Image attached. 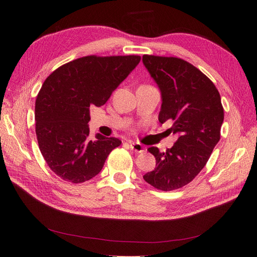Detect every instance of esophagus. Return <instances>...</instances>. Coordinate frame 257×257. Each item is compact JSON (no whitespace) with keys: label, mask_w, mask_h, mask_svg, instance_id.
Masks as SVG:
<instances>
[{"label":"esophagus","mask_w":257,"mask_h":257,"mask_svg":"<svg viewBox=\"0 0 257 257\" xmlns=\"http://www.w3.org/2000/svg\"><path fill=\"white\" fill-rule=\"evenodd\" d=\"M128 144H130V148H131V149L133 150V151H135V152H137V153H142V152L145 151V148H144V146H143L142 144L132 143V142H130Z\"/></svg>","instance_id":"34e87169"}]
</instances>
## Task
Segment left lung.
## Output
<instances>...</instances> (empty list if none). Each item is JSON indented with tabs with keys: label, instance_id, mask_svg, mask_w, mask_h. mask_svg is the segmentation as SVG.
<instances>
[{
	"label": "left lung",
	"instance_id": "1",
	"mask_svg": "<svg viewBox=\"0 0 257 257\" xmlns=\"http://www.w3.org/2000/svg\"><path fill=\"white\" fill-rule=\"evenodd\" d=\"M143 62L161 91L159 121L174 122L178 135L166 152L148 149L157 160L145 181L161 191H173L190 183L203 169L220 141L224 110L220 93L198 68L182 59L145 54Z\"/></svg>",
	"mask_w": 257,
	"mask_h": 257
}]
</instances>
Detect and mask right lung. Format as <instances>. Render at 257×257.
Instances as JSON below:
<instances>
[{"instance_id": "right-lung-1", "label": "right lung", "mask_w": 257, "mask_h": 257, "mask_svg": "<svg viewBox=\"0 0 257 257\" xmlns=\"http://www.w3.org/2000/svg\"><path fill=\"white\" fill-rule=\"evenodd\" d=\"M139 61V56L83 57L60 66L43 83L35 102V132L46 163L61 179L90 180L121 145L100 134L91 141L90 108L103 106Z\"/></svg>"}]
</instances>
